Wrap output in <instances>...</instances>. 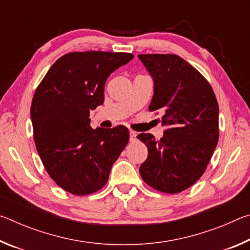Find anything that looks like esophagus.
<instances>
[{
  "mask_svg": "<svg viewBox=\"0 0 250 250\" xmlns=\"http://www.w3.org/2000/svg\"><path fill=\"white\" fill-rule=\"evenodd\" d=\"M135 140H137V132L135 131H130V141L131 142H134Z\"/></svg>",
  "mask_w": 250,
  "mask_h": 250,
  "instance_id": "1",
  "label": "esophagus"
}]
</instances>
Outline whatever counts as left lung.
I'll return each mask as SVG.
<instances>
[{
    "mask_svg": "<svg viewBox=\"0 0 250 250\" xmlns=\"http://www.w3.org/2000/svg\"><path fill=\"white\" fill-rule=\"evenodd\" d=\"M154 82L150 111L161 110L163 137L140 133L147 147L140 175L156 191L176 194L200 180L217 146L218 104L200 71L177 55L141 54Z\"/></svg>",
    "mask_w": 250,
    "mask_h": 250,
    "instance_id": "1",
    "label": "left lung"
}]
</instances>
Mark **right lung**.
Returning a JSON list of instances; mask_svg holds the SVG:
<instances>
[{
	"label": "right lung",
	"mask_w": 250,
	"mask_h": 250,
	"mask_svg": "<svg viewBox=\"0 0 250 250\" xmlns=\"http://www.w3.org/2000/svg\"><path fill=\"white\" fill-rule=\"evenodd\" d=\"M132 58L130 53H68L36 88L31 105L36 150L48 175L66 192L80 196L99 191L128 145V128L92 129L89 116L104 104L105 80Z\"/></svg>",
	"instance_id": "right-lung-1"
}]
</instances>
